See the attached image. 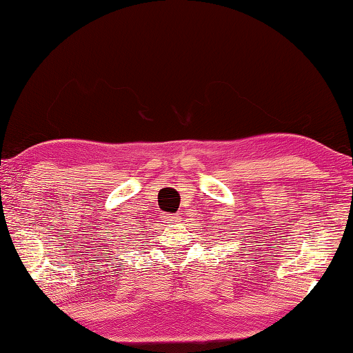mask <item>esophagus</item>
<instances>
[{"mask_svg":"<svg viewBox=\"0 0 353 353\" xmlns=\"http://www.w3.org/2000/svg\"><path fill=\"white\" fill-rule=\"evenodd\" d=\"M163 219H165L168 223H175L180 221V216H178V214H167V216H163Z\"/></svg>","mask_w":353,"mask_h":353,"instance_id":"esophagus-1","label":"esophagus"}]
</instances>
